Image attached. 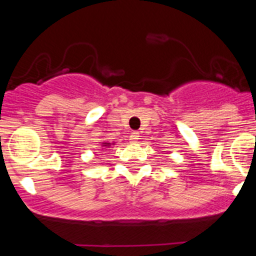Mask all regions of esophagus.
<instances>
[{
  "mask_svg": "<svg viewBox=\"0 0 256 256\" xmlns=\"http://www.w3.org/2000/svg\"><path fill=\"white\" fill-rule=\"evenodd\" d=\"M130 141H132V142L138 141V140H140V134H138V132H132V133H130Z\"/></svg>",
  "mask_w": 256,
  "mask_h": 256,
  "instance_id": "obj_1",
  "label": "esophagus"
}]
</instances>
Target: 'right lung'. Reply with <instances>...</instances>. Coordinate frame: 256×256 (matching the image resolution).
Returning a JSON list of instances; mask_svg holds the SVG:
<instances>
[{
    "instance_id": "right-lung-1",
    "label": "right lung",
    "mask_w": 256,
    "mask_h": 256,
    "mask_svg": "<svg viewBox=\"0 0 256 256\" xmlns=\"http://www.w3.org/2000/svg\"><path fill=\"white\" fill-rule=\"evenodd\" d=\"M102 146H108V144H102Z\"/></svg>"
}]
</instances>
